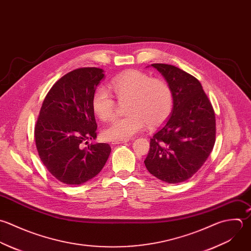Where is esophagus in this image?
I'll return each instance as SVG.
<instances>
[{
  "instance_id": "34e87169",
  "label": "esophagus",
  "mask_w": 251,
  "mask_h": 251,
  "mask_svg": "<svg viewBox=\"0 0 251 251\" xmlns=\"http://www.w3.org/2000/svg\"><path fill=\"white\" fill-rule=\"evenodd\" d=\"M128 141L125 140V141H113L111 144L112 145H119V144H124V143H127Z\"/></svg>"
}]
</instances>
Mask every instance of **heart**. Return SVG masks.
I'll use <instances>...</instances> for the list:
<instances>
[{"instance_id": "b5f03b06", "label": "heart", "mask_w": 251, "mask_h": 251, "mask_svg": "<svg viewBox=\"0 0 251 251\" xmlns=\"http://www.w3.org/2000/svg\"><path fill=\"white\" fill-rule=\"evenodd\" d=\"M111 89L117 100L125 104L126 116L115 118L103 130L106 141H125L141 131L146 125L154 128L170 116L174 98L169 84L140 70L126 71L111 80ZM92 108L100 120L114 115L115 101L104 87L98 88L92 98Z\"/></svg>"}]
</instances>
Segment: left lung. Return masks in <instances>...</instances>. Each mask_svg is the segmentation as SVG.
<instances>
[{
  "label": "left lung",
  "instance_id": "left-lung-1",
  "mask_svg": "<svg viewBox=\"0 0 251 251\" xmlns=\"http://www.w3.org/2000/svg\"><path fill=\"white\" fill-rule=\"evenodd\" d=\"M151 66L171 87L174 104L167 123L151 139L145 165L157 179L178 184L193 177L211 153L216 136L215 113L196 77L170 64Z\"/></svg>",
  "mask_w": 251,
  "mask_h": 251
}]
</instances>
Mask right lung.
<instances>
[{
    "mask_svg": "<svg viewBox=\"0 0 251 251\" xmlns=\"http://www.w3.org/2000/svg\"><path fill=\"white\" fill-rule=\"evenodd\" d=\"M103 77L100 68L75 69L57 80L43 101L34 130L36 148L49 172L66 185L97 176L111 151L108 144L81 145L97 138L92 98Z\"/></svg>",
    "mask_w": 251,
    "mask_h": 251,
    "instance_id": "add662e5",
    "label": "right lung"
}]
</instances>
